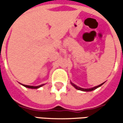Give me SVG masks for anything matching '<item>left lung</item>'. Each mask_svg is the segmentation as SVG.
Segmentation results:
<instances>
[{
    "mask_svg": "<svg viewBox=\"0 0 123 123\" xmlns=\"http://www.w3.org/2000/svg\"><path fill=\"white\" fill-rule=\"evenodd\" d=\"M72 83V85H73V86L74 87H75L76 89L79 90H82V91H85V92H90V91H92V90H94L97 89V87H100L101 86H102V85L103 84V83L100 84V85H98V86H96V87H92V88H89V89H85V88H81V87H78V86H77L76 85L73 84V83Z\"/></svg>",
    "mask_w": 123,
    "mask_h": 123,
    "instance_id": "8db88e82",
    "label": "left lung"
}]
</instances>
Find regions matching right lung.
I'll return each mask as SVG.
<instances>
[{
    "label": "right lung",
    "instance_id": "1",
    "mask_svg": "<svg viewBox=\"0 0 123 123\" xmlns=\"http://www.w3.org/2000/svg\"><path fill=\"white\" fill-rule=\"evenodd\" d=\"M25 87H28V88H31V89H36V88H38V87H41V86H42L43 85H40V86H26V85H23Z\"/></svg>",
    "mask_w": 123,
    "mask_h": 123
}]
</instances>
